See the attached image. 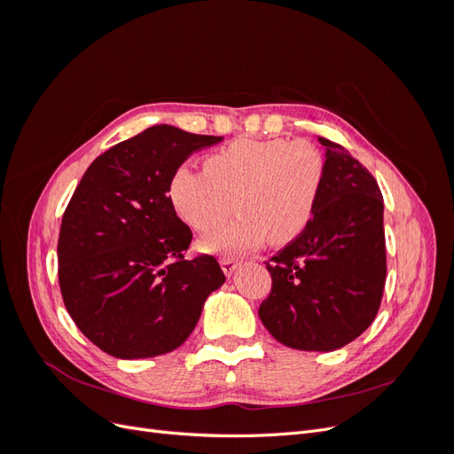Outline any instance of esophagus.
<instances>
[{
  "mask_svg": "<svg viewBox=\"0 0 454 454\" xmlns=\"http://www.w3.org/2000/svg\"><path fill=\"white\" fill-rule=\"evenodd\" d=\"M219 265H222V269H223V272H225V277H231V274L237 270L239 261L232 259V257H223L222 261H219Z\"/></svg>",
  "mask_w": 454,
  "mask_h": 454,
  "instance_id": "1",
  "label": "esophagus"
}]
</instances>
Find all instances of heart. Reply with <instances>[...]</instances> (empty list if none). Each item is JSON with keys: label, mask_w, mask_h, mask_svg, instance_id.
<instances>
[{"label": "heart", "mask_w": 454, "mask_h": 454, "mask_svg": "<svg viewBox=\"0 0 454 454\" xmlns=\"http://www.w3.org/2000/svg\"><path fill=\"white\" fill-rule=\"evenodd\" d=\"M324 185V157L307 142L237 140L206 159V168L176 167L168 197L176 214L200 232L231 223L200 240L206 254L237 255L287 244L305 232Z\"/></svg>", "instance_id": "obj_1"}]
</instances>
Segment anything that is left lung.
Masks as SVG:
<instances>
[{
    "label": "left lung",
    "instance_id": "1",
    "mask_svg": "<svg viewBox=\"0 0 454 454\" xmlns=\"http://www.w3.org/2000/svg\"><path fill=\"white\" fill-rule=\"evenodd\" d=\"M324 185L312 222L267 263L259 307L269 333L295 350L332 352L375 320L387 280L382 195L345 147L325 138Z\"/></svg>",
    "mask_w": 454,
    "mask_h": 454
}]
</instances>
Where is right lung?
I'll return each mask as SVG.
<instances>
[{
  "instance_id": "1",
  "label": "right lung",
  "mask_w": 454,
  "mask_h": 454,
  "mask_svg": "<svg viewBox=\"0 0 454 454\" xmlns=\"http://www.w3.org/2000/svg\"><path fill=\"white\" fill-rule=\"evenodd\" d=\"M223 138L149 127L94 159L62 217L59 280L72 320L121 360L172 352L193 332L225 274L185 259L191 229L168 195L176 167Z\"/></svg>"
}]
</instances>
